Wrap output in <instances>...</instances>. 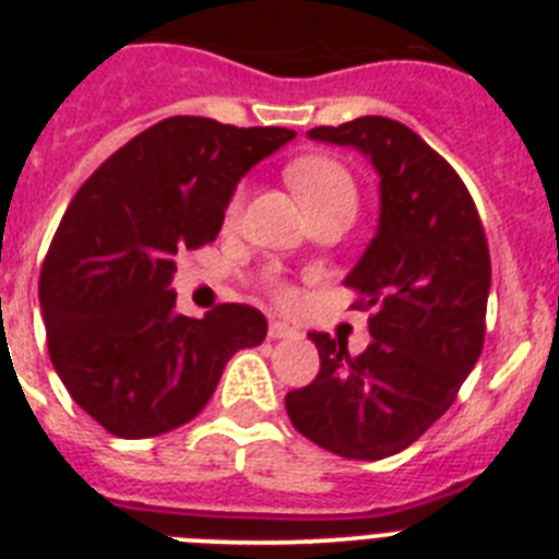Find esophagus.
I'll list each match as a JSON object with an SVG mask.
<instances>
[{
    "label": "esophagus",
    "instance_id": "obj_1",
    "mask_svg": "<svg viewBox=\"0 0 559 559\" xmlns=\"http://www.w3.org/2000/svg\"><path fill=\"white\" fill-rule=\"evenodd\" d=\"M294 335H299V330L290 328L288 322H271L269 324V338L280 341V338H294Z\"/></svg>",
    "mask_w": 559,
    "mask_h": 559
}]
</instances>
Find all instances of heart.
<instances>
[{"mask_svg": "<svg viewBox=\"0 0 559 559\" xmlns=\"http://www.w3.org/2000/svg\"><path fill=\"white\" fill-rule=\"evenodd\" d=\"M288 181L302 195L310 212L338 199L355 201V181L349 176V170L341 162L328 159V156H305V159H296L288 167ZM240 204H243V192H237L235 199H231L229 218H235L237 212H240ZM274 296L283 299V302H294L296 299L294 288H288V285H274Z\"/></svg>", "mask_w": 559, "mask_h": 559, "instance_id": "1", "label": "heart"}]
</instances>
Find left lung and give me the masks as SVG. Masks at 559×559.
Instances as JSON below:
<instances>
[{"instance_id":"left-lung-1","label":"left lung","mask_w":559,"mask_h":559,"mask_svg":"<svg viewBox=\"0 0 559 559\" xmlns=\"http://www.w3.org/2000/svg\"><path fill=\"white\" fill-rule=\"evenodd\" d=\"M310 140L358 147L380 176L372 243L347 274L372 310V344L310 333L313 383L285 394L294 428L344 459H386L417 442L456 400L484 347L490 249L471 192L431 145L389 117L319 126Z\"/></svg>"}]
</instances>
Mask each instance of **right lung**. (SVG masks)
<instances>
[{
	"instance_id": "obj_1",
	"label": "right lung",
	"mask_w": 559,
	"mask_h": 559,
	"mask_svg": "<svg viewBox=\"0 0 559 559\" xmlns=\"http://www.w3.org/2000/svg\"><path fill=\"white\" fill-rule=\"evenodd\" d=\"M290 128L167 117L97 167L63 212L38 280L47 347L78 406L122 439L159 437L210 403L226 360L265 338V316L176 313V254L212 243L237 181Z\"/></svg>"
}]
</instances>
